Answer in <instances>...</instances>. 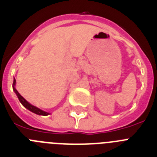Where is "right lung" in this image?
Instances as JSON below:
<instances>
[{
    "mask_svg": "<svg viewBox=\"0 0 157 157\" xmlns=\"http://www.w3.org/2000/svg\"><path fill=\"white\" fill-rule=\"evenodd\" d=\"M16 79H15V78H14L13 84H12L13 91L16 93V96H17L18 98H19V101H20V103H21L22 105H23V106L26 108V109H28V110L30 111V112H34V113H35V114L39 115V116H48V115L51 114V113H49V112H45V111H43V110H41V109H38V108H37V107L34 106V105H31L30 103H29L27 100L24 99V98H23V97L20 95V94H19V93L18 92L17 90L16 89Z\"/></svg>",
    "mask_w": 157,
    "mask_h": 157,
    "instance_id": "right-lung-1",
    "label": "right lung"
}]
</instances>
